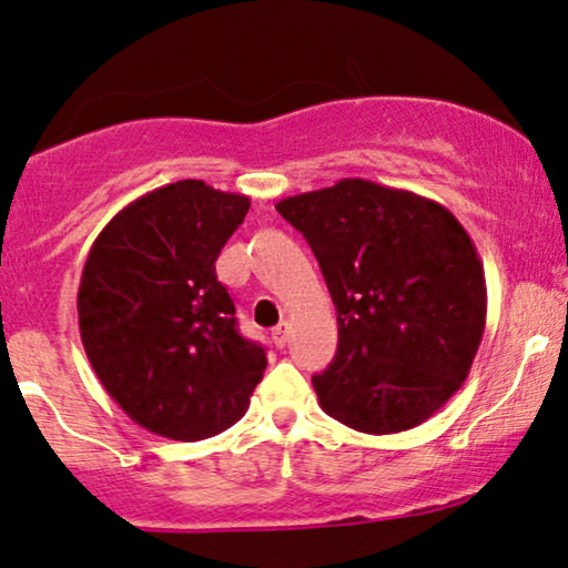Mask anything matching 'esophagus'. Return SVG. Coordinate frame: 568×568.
Here are the masks:
<instances>
[{"mask_svg":"<svg viewBox=\"0 0 568 568\" xmlns=\"http://www.w3.org/2000/svg\"><path fill=\"white\" fill-rule=\"evenodd\" d=\"M272 343H275L277 348H283L285 343H288V322H280L277 327H272Z\"/></svg>","mask_w":568,"mask_h":568,"instance_id":"34e87169","label":"esophagus"}]
</instances>
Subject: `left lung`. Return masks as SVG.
I'll use <instances>...</instances> for the list:
<instances>
[{
    "mask_svg": "<svg viewBox=\"0 0 568 568\" xmlns=\"http://www.w3.org/2000/svg\"><path fill=\"white\" fill-rule=\"evenodd\" d=\"M337 312L333 364L314 375L320 406L369 435L404 433L462 387L485 333L475 243L433 199L343 178L283 199Z\"/></svg>",
    "mask_w": 568,
    "mask_h": 568,
    "instance_id": "obj_1",
    "label": "left lung"
}]
</instances>
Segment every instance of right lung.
Here are the masks:
<instances>
[{
	"label": "right lung",
	"instance_id": "add662e5",
	"mask_svg": "<svg viewBox=\"0 0 568 568\" xmlns=\"http://www.w3.org/2000/svg\"><path fill=\"white\" fill-rule=\"evenodd\" d=\"M248 206L241 193L178 181L114 214L89 251L78 288L85 356L149 433L185 443L220 435L246 414L267 369L214 270Z\"/></svg>",
	"mask_w": 568,
	"mask_h": 568
}]
</instances>
